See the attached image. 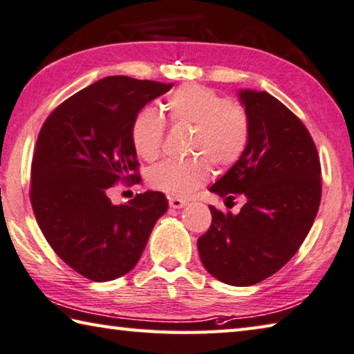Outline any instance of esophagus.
Instances as JSON below:
<instances>
[{"mask_svg":"<svg viewBox=\"0 0 354 354\" xmlns=\"http://www.w3.org/2000/svg\"><path fill=\"white\" fill-rule=\"evenodd\" d=\"M185 205H187V202H185L183 199H177V197H172V199H169V207H171V208L180 209V208H183Z\"/></svg>","mask_w":354,"mask_h":354,"instance_id":"34e87169","label":"esophagus"}]
</instances>
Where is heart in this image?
Segmentation results:
<instances>
[{
	"mask_svg": "<svg viewBox=\"0 0 354 354\" xmlns=\"http://www.w3.org/2000/svg\"><path fill=\"white\" fill-rule=\"evenodd\" d=\"M166 109L174 122L196 127L191 152L205 155L216 166L236 163L249 142V118L236 104L202 85H187L172 93ZM165 120L153 107L141 109L130 126L135 152L147 161L155 160L163 147ZM206 158V159H207ZM205 157L166 160L149 171L153 189L171 197H188L212 177V165Z\"/></svg>",
	"mask_w": 354,
	"mask_h": 354,
	"instance_id": "1",
	"label": "heart"
}]
</instances>
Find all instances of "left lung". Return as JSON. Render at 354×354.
<instances>
[{"mask_svg":"<svg viewBox=\"0 0 354 354\" xmlns=\"http://www.w3.org/2000/svg\"><path fill=\"white\" fill-rule=\"evenodd\" d=\"M249 118L241 158L209 191L245 203L238 214L209 207L213 221L197 241L201 261L216 280L252 286L280 270L317 216L320 161L311 135L286 105L268 91L239 88Z\"/></svg>","mask_w":354,"mask_h":354,"instance_id":"8db88e82","label":"left lung"}]
</instances>
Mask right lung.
I'll return each mask as SVG.
<instances>
[{
	"instance_id": "add662e5",
	"label": "right lung",
	"mask_w": 354,
	"mask_h": 354,
	"mask_svg": "<svg viewBox=\"0 0 354 354\" xmlns=\"http://www.w3.org/2000/svg\"><path fill=\"white\" fill-rule=\"evenodd\" d=\"M172 85L104 77L60 104L40 130L30 176L35 219L60 259L88 280L104 283L132 270L166 213L158 191L120 205L107 191L121 178H138L130 126Z\"/></svg>"
}]
</instances>
